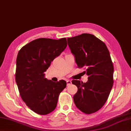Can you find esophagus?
I'll return each instance as SVG.
<instances>
[{
  "label": "esophagus",
  "instance_id": "esophagus-1",
  "mask_svg": "<svg viewBox=\"0 0 131 131\" xmlns=\"http://www.w3.org/2000/svg\"><path fill=\"white\" fill-rule=\"evenodd\" d=\"M66 83H67V85L68 86L69 85H70L71 84V82L70 81V80H66Z\"/></svg>",
  "mask_w": 131,
  "mask_h": 131
}]
</instances>
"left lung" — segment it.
Masks as SVG:
<instances>
[{"label":"left lung","instance_id":"obj_1","mask_svg":"<svg viewBox=\"0 0 131 131\" xmlns=\"http://www.w3.org/2000/svg\"><path fill=\"white\" fill-rule=\"evenodd\" d=\"M78 68H86L88 81L73 80L78 87L73 97L78 108L86 114L99 111L109 96L113 83L114 66L106 44L95 36L82 34L68 38Z\"/></svg>","mask_w":131,"mask_h":131}]
</instances>
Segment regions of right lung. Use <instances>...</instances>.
Returning <instances> with one entry per match:
<instances>
[{
    "instance_id": "add662e5",
    "label": "right lung",
    "mask_w": 131,
    "mask_h": 131,
    "mask_svg": "<svg viewBox=\"0 0 131 131\" xmlns=\"http://www.w3.org/2000/svg\"><path fill=\"white\" fill-rule=\"evenodd\" d=\"M67 44L65 38H39L22 47L18 53L15 78L19 94L27 106L38 114L53 112L60 93L66 87L65 80L53 82L46 78L44 73Z\"/></svg>"
}]
</instances>
